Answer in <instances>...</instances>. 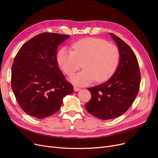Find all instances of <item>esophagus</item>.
I'll list each match as a JSON object with an SVG mask.
<instances>
[{
  "label": "esophagus",
  "instance_id": "34e87169",
  "mask_svg": "<svg viewBox=\"0 0 158 158\" xmlns=\"http://www.w3.org/2000/svg\"><path fill=\"white\" fill-rule=\"evenodd\" d=\"M80 90H81L80 88H77V87H74V92H79Z\"/></svg>",
  "mask_w": 158,
  "mask_h": 158
}]
</instances>
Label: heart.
<instances>
[{"mask_svg":"<svg viewBox=\"0 0 158 158\" xmlns=\"http://www.w3.org/2000/svg\"><path fill=\"white\" fill-rule=\"evenodd\" d=\"M72 49L66 47L60 49L57 60L68 75L80 69L83 63L84 69L69 78L76 85H87L94 80L98 82H104L111 77L119 63L118 47L101 38H84L72 45Z\"/></svg>","mask_w":158,"mask_h":158,"instance_id":"obj_1","label":"heart"}]
</instances>
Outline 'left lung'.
Listing matches in <instances>:
<instances>
[{
	"instance_id": "1",
	"label": "left lung",
	"mask_w": 158,
	"mask_h": 158,
	"mask_svg": "<svg viewBox=\"0 0 158 158\" xmlns=\"http://www.w3.org/2000/svg\"><path fill=\"white\" fill-rule=\"evenodd\" d=\"M109 35L120 52L118 65L107 82L88 88L92 98L85 106L88 112L102 120L125 113L136 98L140 84V72L135 52L120 38L113 33Z\"/></svg>"
}]
</instances>
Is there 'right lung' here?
Wrapping results in <instances>:
<instances>
[{
    "instance_id": "1",
    "label": "right lung",
    "mask_w": 158,
    "mask_h": 158,
    "mask_svg": "<svg viewBox=\"0 0 158 158\" xmlns=\"http://www.w3.org/2000/svg\"><path fill=\"white\" fill-rule=\"evenodd\" d=\"M67 35L42 33L23 44L14 58L11 85L17 102L27 114L44 118L57 112L73 92L58 67L59 45Z\"/></svg>"
}]
</instances>
